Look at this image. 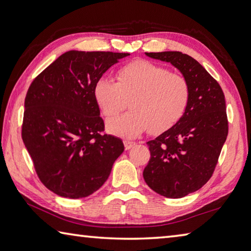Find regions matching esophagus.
<instances>
[{"label": "esophagus", "mask_w": 251, "mask_h": 251, "mask_svg": "<svg viewBox=\"0 0 251 251\" xmlns=\"http://www.w3.org/2000/svg\"><path fill=\"white\" fill-rule=\"evenodd\" d=\"M136 145L135 142H130V141H124V146L125 150H130L131 147H134Z\"/></svg>", "instance_id": "34e87169"}]
</instances>
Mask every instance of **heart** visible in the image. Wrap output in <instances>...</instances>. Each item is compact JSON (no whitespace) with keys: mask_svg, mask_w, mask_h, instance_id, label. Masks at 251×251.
<instances>
[{"mask_svg":"<svg viewBox=\"0 0 251 251\" xmlns=\"http://www.w3.org/2000/svg\"><path fill=\"white\" fill-rule=\"evenodd\" d=\"M93 95L100 112L112 118L129 105L131 110L107 123L112 134L135 137L150 129L161 134L185 115L190 86L184 75L146 59H135L116 72V83L100 78Z\"/></svg>","mask_w":251,"mask_h":251,"instance_id":"obj_1","label":"heart"}]
</instances>
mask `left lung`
<instances>
[{
    "mask_svg": "<svg viewBox=\"0 0 251 251\" xmlns=\"http://www.w3.org/2000/svg\"><path fill=\"white\" fill-rule=\"evenodd\" d=\"M169 62L185 76L190 100L185 115L177 124L147 142L151 158L144 169L146 184L167 198H181L206 184L228 135L224 92L196 59L181 52L146 53Z\"/></svg>",
    "mask_w": 251,
    "mask_h": 251,
    "instance_id": "8db88e82",
    "label": "left lung"
}]
</instances>
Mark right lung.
Instances as JSON below:
<instances>
[{
    "mask_svg": "<svg viewBox=\"0 0 251 251\" xmlns=\"http://www.w3.org/2000/svg\"><path fill=\"white\" fill-rule=\"evenodd\" d=\"M128 53L69 50L36 76L24 101L22 138L46 188L84 198L103 186L124 151L122 139L101 134L94 85Z\"/></svg>",
    "mask_w": 251,
    "mask_h": 251,
    "instance_id": "obj_1",
    "label": "right lung"
}]
</instances>
